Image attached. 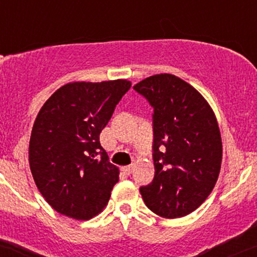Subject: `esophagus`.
I'll list each match as a JSON object with an SVG mask.
<instances>
[{
    "mask_svg": "<svg viewBox=\"0 0 257 257\" xmlns=\"http://www.w3.org/2000/svg\"><path fill=\"white\" fill-rule=\"evenodd\" d=\"M120 171L123 172L124 174H131L132 173V171H133V166H124V167H122L120 168Z\"/></svg>",
    "mask_w": 257,
    "mask_h": 257,
    "instance_id": "obj_1",
    "label": "esophagus"
}]
</instances>
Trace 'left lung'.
<instances>
[{
  "label": "left lung",
  "mask_w": 257,
  "mask_h": 257,
  "mask_svg": "<svg viewBox=\"0 0 257 257\" xmlns=\"http://www.w3.org/2000/svg\"><path fill=\"white\" fill-rule=\"evenodd\" d=\"M154 107L155 177L140 188L144 202L165 218H179L206 200L218 179L222 139L208 102L187 81L156 74L134 85Z\"/></svg>",
  "instance_id": "left-lung-1"
}]
</instances>
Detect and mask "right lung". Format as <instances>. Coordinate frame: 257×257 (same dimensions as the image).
Returning <instances> with one entry per match:
<instances>
[{"instance_id":"add662e5","label":"right lung","mask_w":257,"mask_h":257,"mask_svg":"<svg viewBox=\"0 0 257 257\" xmlns=\"http://www.w3.org/2000/svg\"><path fill=\"white\" fill-rule=\"evenodd\" d=\"M131 86L125 79L68 83L41 107L29 165L41 195L61 215L85 221L108 202L119 170L108 161L100 133Z\"/></svg>"}]
</instances>
